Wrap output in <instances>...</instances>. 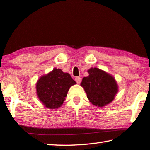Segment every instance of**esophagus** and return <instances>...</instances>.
<instances>
[{"label":"esophagus","mask_w":150,"mask_h":150,"mask_svg":"<svg viewBox=\"0 0 150 150\" xmlns=\"http://www.w3.org/2000/svg\"><path fill=\"white\" fill-rule=\"evenodd\" d=\"M75 81L77 82V83L79 84L81 81V77H76L75 78Z\"/></svg>","instance_id":"esophagus-1"}]
</instances>
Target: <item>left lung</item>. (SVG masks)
I'll return each mask as SVG.
<instances>
[{"label":"left lung","mask_w":150,"mask_h":150,"mask_svg":"<svg viewBox=\"0 0 150 150\" xmlns=\"http://www.w3.org/2000/svg\"><path fill=\"white\" fill-rule=\"evenodd\" d=\"M88 73L89 76L83 78L81 85L91 103L103 107L113 101L118 88L112 76L98 68L90 69Z\"/></svg>","instance_id":"1"}]
</instances>
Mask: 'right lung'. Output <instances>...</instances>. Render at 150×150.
<instances>
[{"mask_svg":"<svg viewBox=\"0 0 150 150\" xmlns=\"http://www.w3.org/2000/svg\"><path fill=\"white\" fill-rule=\"evenodd\" d=\"M75 83L69 73H63L60 69H54L38 81L37 96L47 108H59L65 100L70 87Z\"/></svg>","mask_w":150,"mask_h":150,"instance_id":"right-lung-1","label":"right lung"}]
</instances>
